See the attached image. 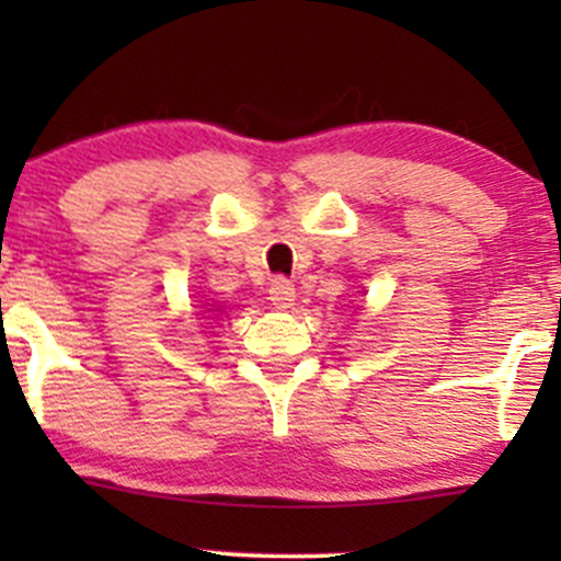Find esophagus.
I'll return each mask as SVG.
<instances>
[{
	"label": "esophagus",
	"instance_id": "34e87169",
	"mask_svg": "<svg viewBox=\"0 0 561 561\" xmlns=\"http://www.w3.org/2000/svg\"><path fill=\"white\" fill-rule=\"evenodd\" d=\"M268 300H272L276 308H282V311L293 306V300H295L293 282L285 279V276H276V279L272 282V287H268Z\"/></svg>",
	"mask_w": 561,
	"mask_h": 561
}]
</instances>
